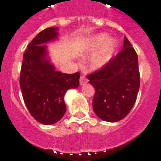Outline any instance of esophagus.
Returning <instances> with one entry per match:
<instances>
[{
  "instance_id": "obj_1",
  "label": "esophagus",
  "mask_w": 161,
  "mask_h": 161,
  "mask_svg": "<svg viewBox=\"0 0 161 161\" xmlns=\"http://www.w3.org/2000/svg\"><path fill=\"white\" fill-rule=\"evenodd\" d=\"M79 83H80V85H83L85 83H87V79L86 78V77L84 75H82L80 77V79H79Z\"/></svg>"
}]
</instances>
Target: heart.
Instances as JSON below:
<instances>
[{
    "label": "heart",
    "mask_w": 161,
    "mask_h": 161,
    "mask_svg": "<svg viewBox=\"0 0 161 161\" xmlns=\"http://www.w3.org/2000/svg\"><path fill=\"white\" fill-rule=\"evenodd\" d=\"M105 44V48L96 54L92 59L91 64L93 68H101L110 60V53L113 51L115 45L113 41H108V36L105 33L96 35L89 39L85 44L84 49L86 51H94Z\"/></svg>",
    "instance_id": "obj_1"
}]
</instances>
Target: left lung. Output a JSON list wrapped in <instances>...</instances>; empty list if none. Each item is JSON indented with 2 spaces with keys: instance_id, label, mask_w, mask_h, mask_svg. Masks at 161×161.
Here are the masks:
<instances>
[{
  "instance_id": "left-lung-1",
  "label": "left lung",
  "mask_w": 161,
  "mask_h": 161,
  "mask_svg": "<svg viewBox=\"0 0 161 161\" xmlns=\"http://www.w3.org/2000/svg\"><path fill=\"white\" fill-rule=\"evenodd\" d=\"M87 78L95 88V114L107 122L126 117L134 106L140 87L138 58L126 37L122 51Z\"/></svg>"
}]
</instances>
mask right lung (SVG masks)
Segmentation results:
<instances>
[{"label": "right lung", "mask_w": 161, "mask_h": 161, "mask_svg": "<svg viewBox=\"0 0 161 161\" xmlns=\"http://www.w3.org/2000/svg\"><path fill=\"white\" fill-rule=\"evenodd\" d=\"M57 28H46L32 39L24 54L19 85L31 115L42 124H53L66 111L64 97L67 90L79 86L80 74L55 70L47 60L45 43L57 37Z\"/></svg>", "instance_id": "obj_1"}]
</instances>
